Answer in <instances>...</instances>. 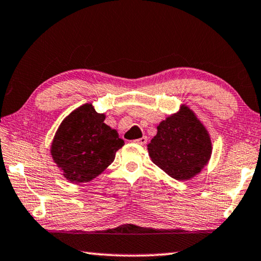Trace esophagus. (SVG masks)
<instances>
[{"label":"esophagus","mask_w":261,"mask_h":261,"mask_svg":"<svg viewBox=\"0 0 261 261\" xmlns=\"http://www.w3.org/2000/svg\"><path fill=\"white\" fill-rule=\"evenodd\" d=\"M134 142L135 143H139V145H146V143H147V138L146 137H142V138H140V139L134 140Z\"/></svg>","instance_id":"34e87169"}]
</instances>
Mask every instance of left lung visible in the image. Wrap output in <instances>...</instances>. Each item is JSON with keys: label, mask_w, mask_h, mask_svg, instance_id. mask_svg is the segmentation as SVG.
Listing matches in <instances>:
<instances>
[{"label": "left lung", "mask_w": 261, "mask_h": 261, "mask_svg": "<svg viewBox=\"0 0 261 261\" xmlns=\"http://www.w3.org/2000/svg\"><path fill=\"white\" fill-rule=\"evenodd\" d=\"M152 161L175 180L199 174L212 154L208 132L193 111L181 106L176 114L158 126V133L147 146Z\"/></svg>", "instance_id": "obj_1"}]
</instances>
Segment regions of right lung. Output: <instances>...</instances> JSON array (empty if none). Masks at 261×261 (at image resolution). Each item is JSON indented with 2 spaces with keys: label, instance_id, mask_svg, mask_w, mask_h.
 <instances>
[{
  "label": "right lung",
  "instance_id": "obj_1",
  "mask_svg": "<svg viewBox=\"0 0 261 261\" xmlns=\"http://www.w3.org/2000/svg\"><path fill=\"white\" fill-rule=\"evenodd\" d=\"M90 103L82 105L60 124L50 153L63 176L74 184L88 182L114 161L124 141Z\"/></svg>",
  "mask_w": 261,
  "mask_h": 261
}]
</instances>
